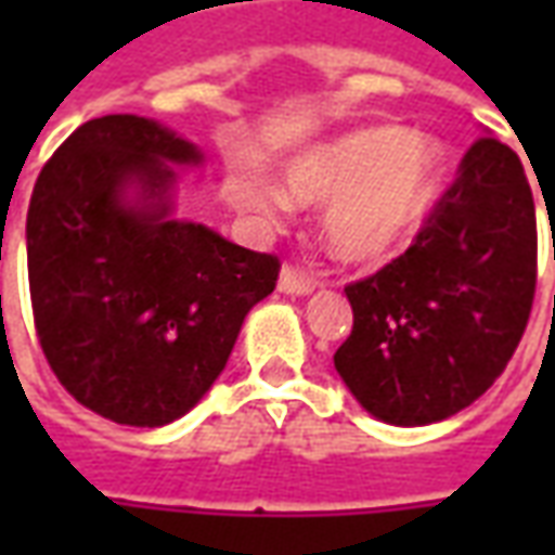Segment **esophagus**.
Instances as JSON below:
<instances>
[{"label": "esophagus", "mask_w": 555, "mask_h": 555, "mask_svg": "<svg viewBox=\"0 0 555 555\" xmlns=\"http://www.w3.org/2000/svg\"><path fill=\"white\" fill-rule=\"evenodd\" d=\"M314 288H318V282H312L306 273L294 270V267H282V273H279V291H282V294H291V297H309Z\"/></svg>", "instance_id": "esophagus-1"}]
</instances>
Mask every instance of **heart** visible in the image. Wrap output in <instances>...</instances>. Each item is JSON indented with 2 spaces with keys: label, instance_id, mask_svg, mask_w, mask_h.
I'll list each match as a JSON object with an SVG mask.
<instances>
[{
  "label": "heart",
  "instance_id": "b5f03b06",
  "mask_svg": "<svg viewBox=\"0 0 555 555\" xmlns=\"http://www.w3.org/2000/svg\"><path fill=\"white\" fill-rule=\"evenodd\" d=\"M449 151L437 137L374 125L306 147L282 175L294 205L324 207L321 234L348 264H386L416 241L440 195ZM267 217L288 207L284 195L249 198Z\"/></svg>",
  "mask_w": 555,
  "mask_h": 555
}]
</instances>
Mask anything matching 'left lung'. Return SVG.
I'll return each instance as SVG.
<instances>
[{"label":"left lung","mask_w":555,"mask_h":555,"mask_svg":"<svg viewBox=\"0 0 555 555\" xmlns=\"http://www.w3.org/2000/svg\"><path fill=\"white\" fill-rule=\"evenodd\" d=\"M457 171L408 253L345 288L353 330L333 362L386 425L416 428L469 408L529 321L538 237L520 157L485 133Z\"/></svg>","instance_id":"1"}]
</instances>
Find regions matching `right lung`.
<instances>
[{"instance_id": "obj_1", "label": "right lung", "mask_w": 555, "mask_h": 555, "mask_svg": "<svg viewBox=\"0 0 555 555\" xmlns=\"http://www.w3.org/2000/svg\"><path fill=\"white\" fill-rule=\"evenodd\" d=\"M202 147L142 115L77 127L38 175L26 217L43 357L82 408L159 428L207 396L279 261L181 219L178 169Z\"/></svg>"}]
</instances>
